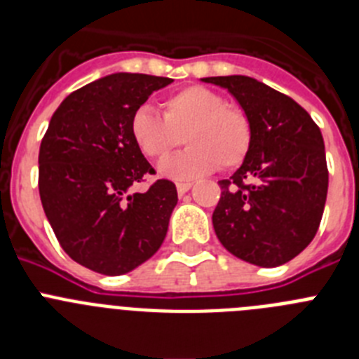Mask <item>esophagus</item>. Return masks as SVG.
<instances>
[{
  "label": "esophagus",
  "instance_id": "obj_1",
  "mask_svg": "<svg viewBox=\"0 0 359 359\" xmlns=\"http://www.w3.org/2000/svg\"><path fill=\"white\" fill-rule=\"evenodd\" d=\"M190 187H192V183H176V189H177V194L183 196L187 194L190 190Z\"/></svg>",
  "mask_w": 359,
  "mask_h": 359
}]
</instances>
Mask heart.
<instances>
[{
	"label": "heart",
	"instance_id": "b5f03b06",
	"mask_svg": "<svg viewBox=\"0 0 359 359\" xmlns=\"http://www.w3.org/2000/svg\"><path fill=\"white\" fill-rule=\"evenodd\" d=\"M163 116L149 106L133 111L129 133L151 160L167 156L182 144L189 149L167 158L158 170L170 180H192L215 170L236 169L246 160L253 140L252 120L236 104L205 86H189L161 102Z\"/></svg>",
	"mask_w": 359,
	"mask_h": 359
}]
</instances>
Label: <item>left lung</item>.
<instances>
[{
	"label": "left lung",
	"instance_id": "left-lung-1",
	"mask_svg": "<svg viewBox=\"0 0 359 359\" xmlns=\"http://www.w3.org/2000/svg\"><path fill=\"white\" fill-rule=\"evenodd\" d=\"M230 91L252 120L248 156L230 180L212 223L231 255L275 268L307 248L318 231L329 172L318 126L293 98L252 77L201 79Z\"/></svg>",
	"mask_w": 359,
	"mask_h": 359
}]
</instances>
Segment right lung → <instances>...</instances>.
<instances>
[{
  "label": "right lung",
  "mask_w": 359,
  "mask_h": 359,
  "mask_svg": "<svg viewBox=\"0 0 359 359\" xmlns=\"http://www.w3.org/2000/svg\"><path fill=\"white\" fill-rule=\"evenodd\" d=\"M172 79L113 73L73 91L50 120L39 149V196L57 241L73 261L123 275L163 243L177 203L176 185L129 187L152 174L129 133V118Z\"/></svg>",
  "instance_id": "add662e5"
}]
</instances>
